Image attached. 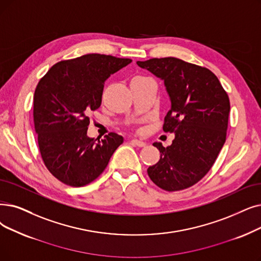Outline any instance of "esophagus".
I'll return each mask as SVG.
<instances>
[{
    "label": "esophagus",
    "instance_id": "obj_1",
    "mask_svg": "<svg viewBox=\"0 0 261 261\" xmlns=\"http://www.w3.org/2000/svg\"><path fill=\"white\" fill-rule=\"evenodd\" d=\"M130 142H131V144H133V145H135V146H139V147H144V146L146 145L145 142H143V141H141V140H138V139H133V140H131Z\"/></svg>",
    "mask_w": 261,
    "mask_h": 261
}]
</instances>
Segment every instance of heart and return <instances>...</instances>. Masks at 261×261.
Returning <instances> with one entry per match:
<instances>
[{"mask_svg": "<svg viewBox=\"0 0 261 261\" xmlns=\"http://www.w3.org/2000/svg\"><path fill=\"white\" fill-rule=\"evenodd\" d=\"M135 77H138V76H135Z\"/></svg>", "mask_w": 261, "mask_h": 261, "instance_id": "b5f03b06", "label": "heart"}]
</instances>
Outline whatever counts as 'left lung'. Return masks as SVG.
Segmentation results:
<instances>
[{
    "instance_id": "obj_1",
    "label": "left lung",
    "mask_w": 261,
    "mask_h": 261,
    "mask_svg": "<svg viewBox=\"0 0 261 261\" xmlns=\"http://www.w3.org/2000/svg\"><path fill=\"white\" fill-rule=\"evenodd\" d=\"M138 65L164 81L172 107L164 117L163 131L175 133L166 148L153 143L161 156L147 173L165 191L188 189L210 171L226 141L228 95L206 67L176 58L150 59Z\"/></svg>"
}]
</instances>
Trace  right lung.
I'll return each instance as SVG.
<instances>
[{"instance_id":"add662e5","label":"right lung","mask_w":261,"mask_h":261,"mask_svg":"<svg viewBox=\"0 0 261 261\" xmlns=\"http://www.w3.org/2000/svg\"><path fill=\"white\" fill-rule=\"evenodd\" d=\"M130 59L86 54L53 65L34 94V126L39 151L48 171L63 184L84 187L106 169L122 144L111 132L105 140L87 137L90 111L99 109L107 79Z\"/></svg>"}]
</instances>
